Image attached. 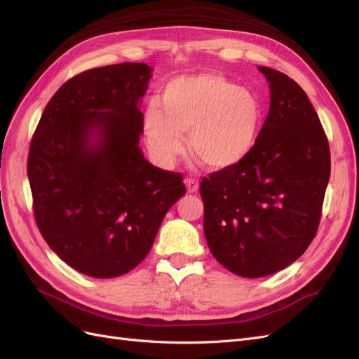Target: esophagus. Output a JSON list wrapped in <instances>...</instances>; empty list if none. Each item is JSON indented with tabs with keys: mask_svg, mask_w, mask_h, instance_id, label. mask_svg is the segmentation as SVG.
<instances>
[{
	"mask_svg": "<svg viewBox=\"0 0 359 359\" xmlns=\"http://www.w3.org/2000/svg\"><path fill=\"white\" fill-rule=\"evenodd\" d=\"M185 185H187L188 192H191V194L198 191V182L196 179H185Z\"/></svg>",
	"mask_w": 359,
	"mask_h": 359,
	"instance_id": "1",
	"label": "esophagus"
}]
</instances>
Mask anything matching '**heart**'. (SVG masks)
<instances>
[{
    "label": "heart",
    "instance_id": "obj_1",
    "mask_svg": "<svg viewBox=\"0 0 359 359\" xmlns=\"http://www.w3.org/2000/svg\"><path fill=\"white\" fill-rule=\"evenodd\" d=\"M142 116V134L161 165L170 167L189 150L212 171L236 167L252 151L259 138L263 111L247 88L217 74L172 79Z\"/></svg>",
    "mask_w": 359,
    "mask_h": 359
}]
</instances>
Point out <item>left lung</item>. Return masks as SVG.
I'll list each match as a JSON object with an SVG mask.
<instances>
[{
    "label": "left lung",
    "mask_w": 359,
    "mask_h": 359,
    "mask_svg": "<svg viewBox=\"0 0 359 359\" xmlns=\"http://www.w3.org/2000/svg\"><path fill=\"white\" fill-rule=\"evenodd\" d=\"M271 107L257 142L236 167L204 177V236L230 272L260 278L287 268L309 248L331 174L330 142L305 91L260 66Z\"/></svg>",
    "instance_id": "obj_1"
}]
</instances>
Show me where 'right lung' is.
Here are the masks:
<instances>
[{"label":"right lung","mask_w":359,"mask_h":359,"mask_svg":"<svg viewBox=\"0 0 359 359\" xmlns=\"http://www.w3.org/2000/svg\"><path fill=\"white\" fill-rule=\"evenodd\" d=\"M151 67L121 63L61 86L40 117L27 172L36 224L58 257L93 278L132 271L187 188L138 147Z\"/></svg>","instance_id":"right-lung-1"}]
</instances>
